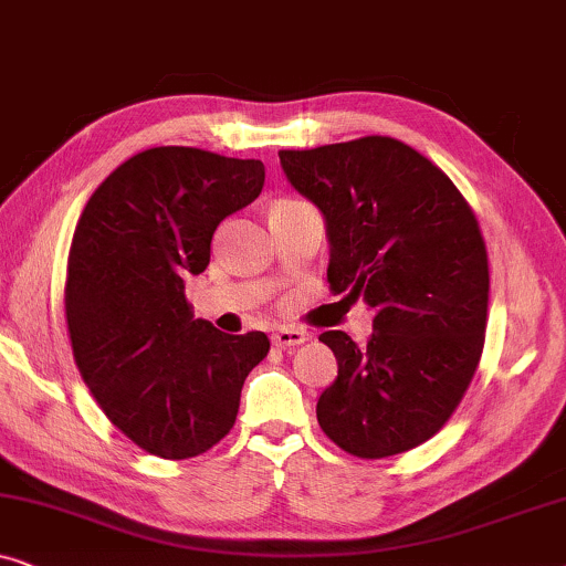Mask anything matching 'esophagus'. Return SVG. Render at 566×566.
I'll use <instances>...</instances> for the list:
<instances>
[{
    "instance_id": "34e87169",
    "label": "esophagus",
    "mask_w": 566,
    "mask_h": 566,
    "mask_svg": "<svg viewBox=\"0 0 566 566\" xmlns=\"http://www.w3.org/2000/svg\"><path fill=\"white\" fill-rule=\"evenodd\" d=\"M308 339L306 332L301 329H291V327H281L273 332V345L277 347H296V345H304Z\"/></svg>"
}]
</instances>
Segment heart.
Wrapping results in <instances>:
<instances>
[{"label": "heart", "mask_w": 566, "mask_h": 566, "mask_svg": "<svg viewBox=\"0 0 566 566\" xmlns=\"http://www.w3.org/2000/svg\"><path fill=\"white\" fill-rule=\"evenodd\" d=\"M289 203H301V200H277L275 206H289Z\"/></svg>", "instance_id": "obj_1"}]
</instances>
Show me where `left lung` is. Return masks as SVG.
<instances>
[{"instance_id": "1", "label": "left lung", "mask_w": 566, "mask_h": 566, "mask_svg": "<svg viewBox=\"0 0 566 566\" xmlns=\"http://www.w3.org/2000/svg\"><path fill=\"white\" fill-rule=\"evenodd\" d=\"M327 227V281L374 308L358 347L322 332L337 358L316 401L329 440L358 459L424 443L448 422L482 358L490 265L479 223L443 169L389 136L277 151Z\"/></svg>"}]
</instances>
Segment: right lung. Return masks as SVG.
I'll return each mask as SVG.
<instances>
[{
  "mask_svg": "<svg viewBox=\"0 0 566 566\" xmlns=\"http://www.w3.org/2000/svg\"><path fill=\"white\" fill-rule=\"evenodd\" d=\"M262 185L260 159L157 146L123 161L76 223L64 291L74 360L107 420L159 459L219 443L270 350L265 332L227 335L185 298L216 227Z\"/></svg>",
  "mask_w": 566,
  "mask_h": 566,
  "instance_id": "add662e5",
  "label": "right lung"
}]
</instances>
